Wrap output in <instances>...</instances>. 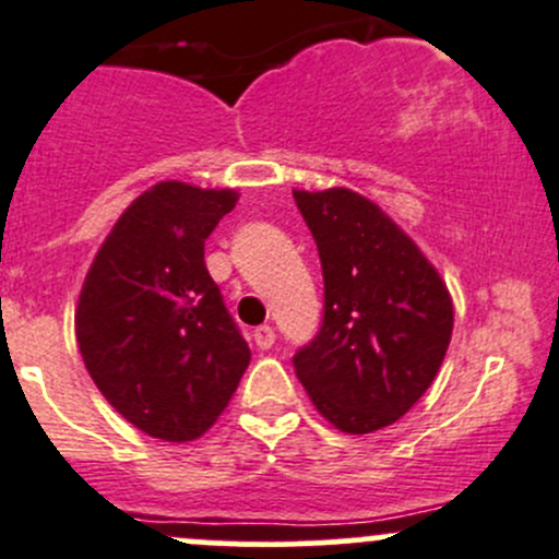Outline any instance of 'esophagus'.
<instances>
[{
    "instance_id": "esophagus-1",
    "label": "esophagus",
    "mask_w": 559,
    "mask_h": 559,
    "mask_svg": "<svg viewBox=\"0 0 559 559\" xmlns=\"http://www.w3.org/2000/svg\"><path fill=\"white\" fill-rule=\"evenodd\" d=\"M253 341H257L259 349H270L275 344V330L270 324H262V328L253 330Z\"/></svg>"
}]
</instances>
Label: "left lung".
I'll return each instance as SVG.
<instances>
[{
    "mask_svg": "<svg viewBox=\"0 0 559 559\" xmlns=\"http://www.w3.org/2000/svg\"><path fill=\"white\" fill-rule=\"evenodd\" d=\"M324 278L319 333L295 352L313 406L346 435L395 424L435 382L453 333L440 273L373 202L295 191Z\"/></svg>",
    "mask_w": 559,
    "mask_h": 559,
    "instance_id": "left-lung-1",
    "label": "left lung"
}]
</instances>
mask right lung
Returning a JSON list of instances; mask_svg holds the SVG:
<instances>
[{
	"label": "right lung",
	"mask_w": 559,
	"mask_h": 559,
	"mask_svg": "<svg viewBox=\"0 0 559 559\" xmlns=\"http://www.w3.org/2000/svg\"><path fill=\"white\" fill-rule=\"evenodd\" d=\"M235 204V191L158 182L114 224L81 289L86 371L124 420L158 440L202 437L251 360L204 264V240Z\"/></svg>",
	"instance_id": "add662e5"
}]
</instances>
